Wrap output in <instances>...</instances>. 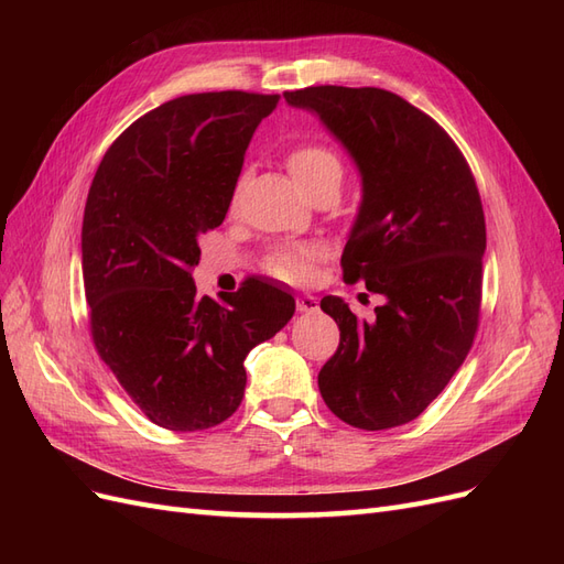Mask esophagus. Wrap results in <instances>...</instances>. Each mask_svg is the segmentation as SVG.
<instances>
[{"instance_id": "obj_1", "label": "esophagus", "mask_w": 564, "mask_h": 564, "mask_svg": "<svg viewBox=\"0 0 564 564\" xmlns=\"http://www.w3.org/2000/svg\"><path fill=\"white\" fill-rule=\"evenodd\" d=\"M319 308L317 305V299L311 296V294H301L296 296V311L299 313H315Z\"/></svg>"}]
</instances>
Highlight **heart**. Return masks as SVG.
Segmentation results:
<instances>
[{
    "mask_svg": "<svg viewBox=\"0 0 564 564\" xmlns=\"http://www.w3.org/2000/svg\"><path fill=\"white\" fill-rule=\"evenodd\" d=\"M286 166L296 183L303 187L311 197L322 191H338L346 176V164L340 160L338 152L329 145L308 141L299 143L286 155ZM249 181L245 172L235 183L232 191V207L240 202V195ZM324 259V249L319 245H292L280 247L270 251L263 261V268L284 282H308L315 275L317 263Z\"/></svg>",
    "mask_w": 564,
    "mask_h": 564,
    "instance_id": "b5f03b06",
    "label": "heart"
}]
</instances>
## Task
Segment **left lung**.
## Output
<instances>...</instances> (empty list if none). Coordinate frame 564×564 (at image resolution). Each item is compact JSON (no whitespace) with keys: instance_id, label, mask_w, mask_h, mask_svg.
Returning <instances> with one entry per match:
<instances>
[{"instance_id":"obj_1","label":"left lung","mask_w":564,"mask_h":564,"mask_svg":"<svg viewBox=\"0 0 564 564\" xmlns=\"http://www.w3.org/2000/svg\"><path fill=\"white\" fill-rule=\"evenodd\" d=\"M315 112L362 174V204L340 268L348 284L381 294L365 322L338 296L319 308L338 324V348L317 386L352 429L414 421L464 365L480 324V193L464 152L431 115L377 87L284 91Z\"/></svg>"}]
</instances>
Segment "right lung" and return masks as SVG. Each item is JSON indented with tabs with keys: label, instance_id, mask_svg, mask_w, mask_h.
Returning a JSON list of instances; mask_svg holds the SVG:
<instances>
[{
	"label": "right lung",
	"instance_id": "1",
	"mask_svg": "<svg viewBox=\"0 0 564 564\" xmlns=\"http://www.w3.org/2000/svg\"><path fill=\"white\" fill-rule=\"evenodd\" d=\"M278 94L166 100L100 160L82 224V275L96 352L166 431L214 429L245 398V357L294 315L286 289L249 278L197 299L199 237L224 224L245 152Z\"/></svg>",
	"mask_w": 564,
	"mask_h": 564
}]
</instances>
